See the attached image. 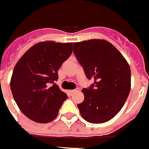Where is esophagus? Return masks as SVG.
I'll list each match as a JSON object with an SVG mask.
<instances>
[{"label": "esophagus", "instance_id": "34e87169", "mask_svg": "<svg viewBox=\"0 0 149 149\" xmlns=\"http://www.w3.org/2000/svg\"><path fill=\"white\" fill-rule=\"evenodd\" d=\"M79 90V88H76V89H74V90H70V93H76V92H78Z\"/></svg>", "mask_w": 149, "mask_h": 149}]
</instances>
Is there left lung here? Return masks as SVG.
<instances>
[{
    "mask_svg": "<svg viewBox=\"0 0 149 149\" xmlns=\"http://www.w3.org/2000/svg\"><path fill=\"white\" fill-rule=\"evenodd\" d=\"M73 53L88 79L84 99L77 104L83 118L91 123L109 121L124 105L131 89V70L119 51L104 40L73 43Z\"/></svg>",
    "mask_w": 149,
    "mask_h": 149,
    "instance_id": "left-lung-1",
    "label": "left lung"
}]
</instances>
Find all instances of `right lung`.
Masks as SVG:
<instances>
[{
  "mask_svg": "<svg viewBox=\"0 0 149 149\" xmlns=\"http://www.w3.org/2000/svg\"><path fill=\"white\" fill-rule=\"evenodd\" d=\"M72 52V42H41L29 48L17 62L11 90L19 109L29 119L46 123L56 118L68 95L55 81L58 70Z\"/></svg>",
  "mask_w": 149,
  "mask_h": 149,
  "instance_id": "right-lung-1",
  "label": "right lung"
}]
</instances>
